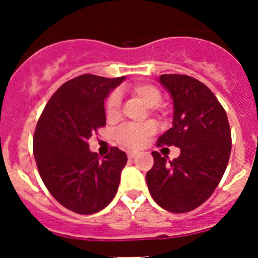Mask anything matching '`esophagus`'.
<instances>
[{"label": "esophagus", "instance_id": "esophagus-1", "mask_svg": "<svg viewBox=\"0 0 258 258\" xmlns=\"http://www.w3.org/2000/svg\"><path fill=\"white\" fill-rule=\"evenodd\" d=\"M137 156L136 152H127V157H128V159H132L135 158V157Z\"/></svg>", "mask_w": 258, "mask_h": 258}]
</instances>
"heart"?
I'll return each mask as SVG.
<instances>
[{
    "label": "heart",
    "instance_id": "heart-1",
    "mask_svg": "<svg viewBox=\"0 0 258 258\" xmlns=\"http://www.w3.org/2000/svg\"><path fill=\"white\" fill-rule=\"evenodd\" d=\"M132 95L137 97L143 105L154 108L161 101V91L150 84H138L132 88ZM121 96L118 93H112L106 102V116L110 120H115L120 115ZM156 132V127L152 122L145 123H128L121 126L115 132V138L121 146L127 148H140L148 137Z\"/></svg>",
    "mask_w": 258,
    "mask_h": 258
}]
</instances>
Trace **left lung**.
<instances>
[{
    "label": "left lung",
    "mask_w": 258,
    "mask_h": 258,
    "mask_svg": "<svg viewBox=\"0 0 258 258\" xmlns=\"http://www.w3.org/2000/svg\"><path fill=\"white\" fill-rule=\"evenodd\" d=\"M159 83L173 101V121L157 145L175 146L180 156L169 161L152 152L154 164L146 181L159 207L188 213L220 183L231 152V131L224 107L207 85L177 74L161 75Z\"/></svg>",
    "instance_id": "1"
}]
</instances>
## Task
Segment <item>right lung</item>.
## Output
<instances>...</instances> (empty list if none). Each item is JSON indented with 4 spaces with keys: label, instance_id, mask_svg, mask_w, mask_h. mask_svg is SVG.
Listing matches in <instances>:
<instances>
[{
    "label": "right lung",
    "instance_id": "add662e5",
    "mask_svg": "<svg viewBox=\"0 0 258 258\" xmlns=\"http://www.w3.org/2000/svg\"><path fill=\"white\" fill-rule=\"evenodd\" d=\"M124 79L84 74L67 81L38 120L33 152L40 178L56 202L74 213H97L117 193L126 153L113 147L100 159L88 140L106 124L105 100Z\"/></svg>",
    "mask_w": 258,
    "mask_h": 258
}]
</instances>
